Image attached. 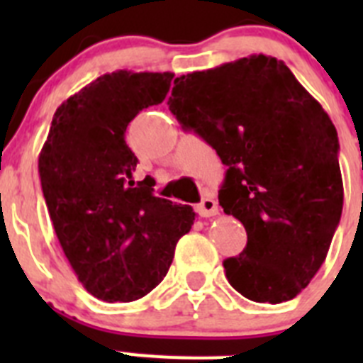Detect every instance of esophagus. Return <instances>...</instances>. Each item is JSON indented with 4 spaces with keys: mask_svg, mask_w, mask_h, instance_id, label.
Wrapping results in <instances>:
<instances>
[{
    "mask_svg": "<svg viewBox=\"0 0 363 363\" xmlns=\"http://www.w3.org/2000/svg\"><path fill=\"white\" fill-rule=\"evenodd\" d=\"M196 213L200 214L201 218H211L218 214V203L213 196H207L196 205Z\"/></svg>",
    "mask_w": 363,
    "mask_h": 363,
    "instance_id": "34e87169",
    "label": "esophagus"
}]
</instances>
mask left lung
I'll use <instances>...</instances> for the list:
<instances>
[{"mask_svg":"<svg viewBox=\"0 0 363 363\" xmlns=\"http://www.w3.org/2000/svg\"><path fill=\"white\" fill-rule=\"evenodd\" d=\"M167 105L227 165L218 200L247 230L223 262L229 284L258 303L293 300L325 262L344 207L329 114L264 54L179 76Z\"/></svg>","mask_w":363,"mask_h":363,"instance_id":"1","label":"left lung"}]
</instances>
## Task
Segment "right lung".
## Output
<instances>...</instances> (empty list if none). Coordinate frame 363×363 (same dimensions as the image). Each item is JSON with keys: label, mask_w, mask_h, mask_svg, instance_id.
Wrapping results in <instances>:
<instances>
[{"label": "right lung", "mask_w": 363, "mask_h": 363, "mask_svg": "<svg viewBox=\"0 0 363 363\" xmlns=\"http://www.w3.org/2000/svg\"><path fill=\"white\" fill-rule=\"evenodd\" d=\"M172 72L104 74L54 112L38 160L54 230L78 280L104 301H134L165 278L194 211L134 182L125 143L140 111L165 99Z\"/></svg>", "instance_id": "1"}]
</instances>
